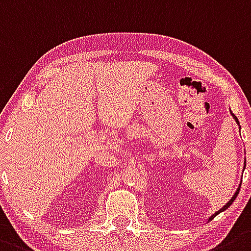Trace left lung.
<instances>
[{
    "label": "left lung",
    "instance_id": "obj_1",
    "mask_svg": "<svg viewBox=\"0 0 251 251\" xmlns=\"http://www.w3.org/2000/svg\"><path fill=\"white\" fill-rule=\"evenodd\" d=\"M230 112H231V111H230ZM231 115H232V117H234V119H235L236 124H238V125H239V120H238V119H236V116H235V115L232 114V112H231ZM244 169H245V165H244ZM239 190H240V185H239L238 190L235 191V194H234V196H232V198L230 199V200H229V202H226V205H225V206H223V209H220V210H219V211H216V213L214 214V215H211V216H210V218H209V221H210V220H213V219L215 218V216L218 215L219 213H221V211H224V210H226L227 207H229L230 205H231L232 202H234V200H235V199H236V196H238V194H239Z\"/></svg>",
    "mask_w": 251,
    "mask_h": 251
}]
</instances>
